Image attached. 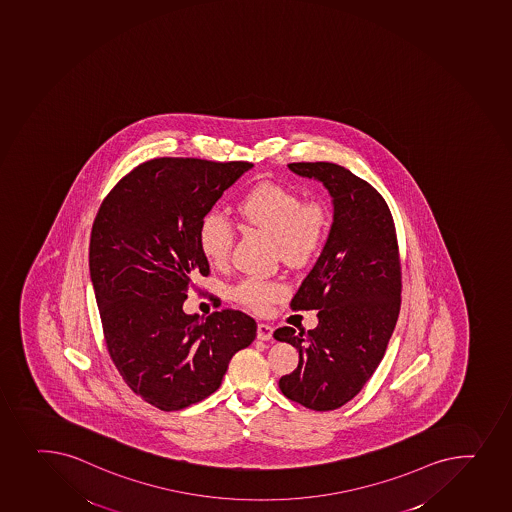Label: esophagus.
<instances>
[{
    "label": "esophagus",
    "mask_w": 512,
    "mask_h": 512,
    "mask_svg": "<svg viewBox=\"0 0 512 512\" xmlns=\"http://www.w3.org/2000/svg\"><path fill=\"white\" fill-rule=\"evenodd\" d=\"M258 339L271 340L273 339V327L268 323H258Z\"/></svg>",
    "instance_id": "esophagus-1"
}]
</instances>
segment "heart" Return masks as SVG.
Masks as SVG:
<instances>
[{"mask_svg":"<svg viewBox=\"0 0 512 512\" xmlns=\"http://www.w3.org/2000/svg\"><path fill=\"white\" fill-rule=\"evenodd\" d=\"M239 214L249 226L268 234L286 264L302 266L315 258L329 232V214L317 200L303 202L300 195L278 183H259L239 200ZM231 219L219 210H209L199 226V246L212 266H222L234 244ZM281 281L246 278L234 288L237 302L264 310L285 295Z\"/></svg>","mask_w":512,"mask_h":512,"instance_id":"heart-1","label":"heart"}]
</instances>
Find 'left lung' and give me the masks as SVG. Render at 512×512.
<instances>
[{"label": "left lung", "instance_id": "8db88e82", "mask_svg": "<svg viewBox=\"0 0 512 512\" xmlns=\"http://www.w3.org/2000/svg\"><path fill=\"white\" fill-rule=\"evenodd\" d=\"M329 190L334 222L322 254L291 300L318 310L317 329L281 327L275 339L298 350L280 379L286 398L330 411L361 393L384 357L401 307V263L393 216L371 183L329 162L288 165Z\"/></svg>", "mask_w": 512, "mask_h": 512}]
</instances>
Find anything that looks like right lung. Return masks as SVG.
Returning <instances> with one entry per match:
<instances>
[{
    "instance_id": "right-lung-1",
    "label": "right lung",
    "mask_w": 512,
    "mask_h": 512,
    "mask_svg": "<svg viewBox=\"0 0 512 512\" xmlns=\"http://www.w3.org/2000/svg\"><path fill=\"white\" fill-rule=\"evenodd\" d=\"M249 162L155 158L124 175L92 224L89 269L104 340L124 382L162 411L199 403L221 386L256 322L226 308L207 318L183 302L209 276L199 226Z\"/></svg>"
}]
</instances>
